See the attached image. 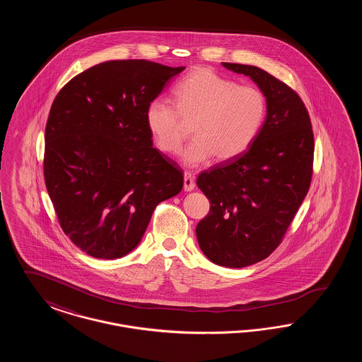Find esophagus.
<instances>
[{
  "label": "esophagus",
  "mask_w": 362,
  "mask_h": 362,
  "mask_svg": "<svg viewBox=\"0 0 362 362\" xmlns=\"http://www.w3.org/2000/svg\"><path fill=\"white\" fill-rule=\"evenodd\" d=\"M183 189L185 191H192L195 189V179H194V175H191L189 173H185V185H183Z\"/></svg>",
  "instance_id": "esophagus-1"
}]
</instances>
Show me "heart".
<instances>
[{
	"label": "heart",
	"mask_w": 362,
	"mask_h": 362,
	"mask_svg": "<svg viewBox=\"0 0 362 362\" xmlns=\"http://www.w3.org/2000/svg\"><path fill=\"white\" fill-rule=\"evenodd\" d=\"M173 107L164 99L148 104L145 122L156 148L177 153L192 123L194 139L182 152L186 167H199L216 156L229 161L244 153L258 136L266 99L258 88L238 86L207 68H195L173 89Z\"/></svg>",
	"instance_id": "heart-1"
}]
</instances>
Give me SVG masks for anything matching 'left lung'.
Listing matches in <instances>:
<instances>
[{
    "label": "left lung",
    "instance_id": "8db88e82",
    "mask_svg": "<svg viewBox=\"0 0 362 362\" xmlns=\"http://www.w3.org/2000/svg\"><path fill=\"white\" fill-rule=\"evenodd\" d=\"M223 66L258 86L266 119L244 153L198 176L210 211L195 233L207 259L240 269L276 250L303 204L312 177L313 133L305 105L286 84L257 66Z\"/></svg>",
    "mask_w": 362,
    "mask_h": 362
}]
</instances>
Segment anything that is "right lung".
Instances as JSON below:
<instances>
[{
	"label": "right lung",
	"instance_id": "add662e5",
	"mask_svg": "<svg viewBox=\"0 0 362 362\" xmlns=\"http://www.w3.org/2000/svg\"><path fill=\"white\" fill-rule=\"evenodd\" d=\"M183 70L107 61L71 78L52 103L46 187L64 232L93 258L132 252L156 206L182 191V171L152 146L145 111Z\"/></svg>",
	"mask_w": 362,
	"mask_h": 362
}]
</instances>
